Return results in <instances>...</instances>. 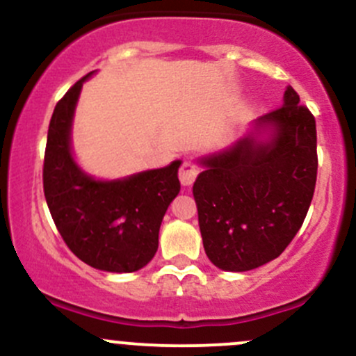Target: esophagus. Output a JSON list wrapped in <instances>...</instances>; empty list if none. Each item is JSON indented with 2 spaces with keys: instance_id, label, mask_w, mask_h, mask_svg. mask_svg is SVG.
I'll use <instances>...</instances> for the list:
<instances>
[{
  "instance_id": "esophagus-1",
  "label": "esophagus",
  "mask_w": 356,
  "mask_h": 356,
  "mask_svg": "<svg viewBox=\"0 0 356 356\" xmlns=\"http://www.w3.org/2000/svg\"><path fill=\"white\" fill-rule=\"evenodd\" d=\"M196 175H198V168L191 163V161H184L179 168V179H181L182 186H193V182L196 181Z\"/></svg>"
}]
</instances>
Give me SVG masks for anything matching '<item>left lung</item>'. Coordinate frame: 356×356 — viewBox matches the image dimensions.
I'll use <instances>...</instances> for the list:
<instances>
[{"instance_id": "obj_1", "label": "left lung", "mask_w": 356, "mask_h": 356, "mask_svg": "<svg viewBox=\"0 0 356 356\" xmlns=\"http://www.w3.org/2000/svg\"><path fill=\"white\" fill-rule=\"evenodd\" d=\"M193 186L204 253L220 270L277 258L303 224L317 181L315 118L291 86L227 148L200 156Z\"/></svg>"}]
</instances>
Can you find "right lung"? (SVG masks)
Returning a JSON list of instances; mask_svg holds the SVG:
<instances>
[{
    "mask_svg": "<svg viewBox=\"0 0 356 356\" xmlns=\"http://www.w3.org/2000/svg\"><path fill=\"white\" fill-rule=\"evenodd\" d=\"M56 103L48 129L42 184L56 229L72 253L92 268L115 274L148 265L168 204L181 191V160L122 179H96L75 161L72 125L82 84Z\"/></svg>",
    "mask_w": 356,
    "mask_h": 356,
    "instance_id": "1",
    "label": "right lung"
}]
</instances>
